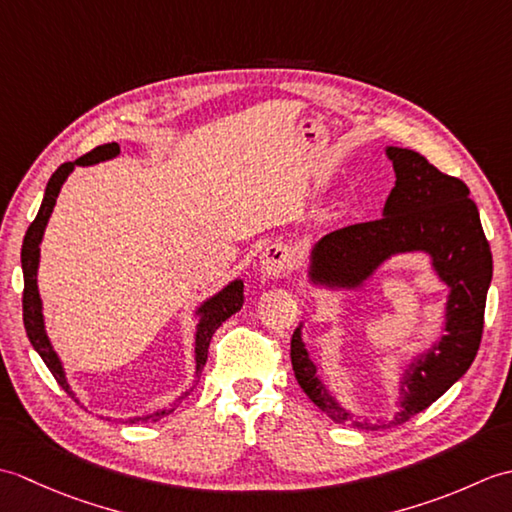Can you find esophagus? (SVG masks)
Listing matches in <instances>:
<instances>
[{
  "label": "esophagus",
  "mask_w": 512,
  "mask_h": 512,
  "mask_svg": "<svg viewBox=\"0 0 512 512\" xmlns=\"http://www.w3.org/2000/svg\"><path fill=\"white\" fill-rule=\"evenodd\" d=\"M292 268V253L286 244H270L262 253V270L266 275L284 277Z\"/></svg>",
  "instance_id": "obj_1"
}]
</instances>
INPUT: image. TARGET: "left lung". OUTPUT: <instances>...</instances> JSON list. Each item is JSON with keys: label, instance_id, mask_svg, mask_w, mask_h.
Instances as JSON below:
<instances>
[{"label": "left lung", "instance_id": "1", "mask_svg": "<svg viewBox=\"0 0 512 512\" xmlns=\"http://www.w3.org/2000/svg\"><path fill=\"white\" fill-rule=\"evenodd\" d=\"M387 158L394 162L396 187L383 217L321 237L312 250L310 279L330 288H356L391 255L422 250L451 290L442 339L407 365L400 378V411L385 422L354 420L321 383L301 341V328L290 341L297 383L314 405L334 422L372 431L411 420L466 374L480 350L486 292L493 277L491 246L469 187L433 167L418 151L387 147Z\"/></svg>", "mask_w": 512, "mask_h": 512}]
</instances>
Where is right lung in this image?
<instances>
[{"instance_id":"right-lung-1","label":"right lung","mask_w":512,"mask_h":512,"mask_svg":"<svg viewBox=\"0 0 512 512\" xmlns=\"http://www.w3.org/2000/svg\"><path fill=\"white\" fill-rule=\"evenodd\" d=\"M118 147L116 143H107L92 149L90 154L81 156L79 160L74 162H63V165L52 173V178L48 180V187H46V195H43V202H41V209L37 213L35 220L28 226L26 237H24V244H21V268H24V328L28 339L32 343V347L39 352V356L43 358V363L48 365V369L52 372V376L57 378V383L68 391L70 396L72 389L68 385V380H65L63 374V367L57 352L52 350V345L48 341V334L46 328H43V314H41V299H39V290H37V268H39V244H41V237L43 231H46V224H48V217L54 209V204H57V195L61 191V184L65 182V178L70 176L72 169L76 165H94V162H101V160H110L114 156H118ZM244 303V284L242 279H235L228 284L224 290L217 292L215 297H211L209 301H204L202 306L198 308L200 314V323H198V332H195V374L202 372V367L206 363V356H209V343H211V336L215 334V330L220 328V325L235 314L239 308H242ZM198 383V380H195ZM189 394V391H187ZM184 394V396H187ZM182 396V398H184ZM173 409H162L158 413H149V416L143 418H132L129 422H156L160 416H167Z\"/></svg>"}]
</instances>
